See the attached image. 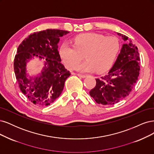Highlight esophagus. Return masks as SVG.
<instances>
[{
  "mask_svg": "<svg viewBox=\"0 0 154 154\" xmlns=\"http://www.w3.org/2000/svg\"><path fill=\"white\" fill-rule=\"evenodd\" d=\"M77 75H78L79 77H82V78H85V77H87L86 75H82V74H77Z\"/></svg>",
  "mask_w": 154,
  "mask_h": 154,
  "instance_id": "34e87169",
  "label": "esophagus"
}]
</instances>
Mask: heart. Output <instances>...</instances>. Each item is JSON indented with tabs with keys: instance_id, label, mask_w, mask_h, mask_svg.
<instances>
[{
	"instance_id": "b5f03b06",
	"label": "heart",
	"mask_w": 154,
	"mask_h": 154,
	"mask_svg": "<svg viewBox=\"0 0 154 154\" xmlns=\"http://www.w3.org/2000/svg\"><path fill=\"white\" fill-rule=\"evenodd\" d=\"M72 43V45L63 44L59 48V55L68 69L75 68L81 72L107 70L111 66L120 48L116 38L96 33L80 34L73 38ZM84 54L87 61L78 65Z\"/></svg>"
}]
</instances>
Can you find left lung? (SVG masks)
Returning a JSON list of instances; mask_svg holds the SVG:
<instances>
[{"label": "left lung", "mask_w": 154, "mask_h": 154, "mask_svg": "<svg viewBox=\"0 0 154 154\" xmlns=\"http://www.w3.org/2000/svg\"><path fill=\"white\" fill-rule=\"evenodd\" d=\"M123 41L120 53L106 75L96 79V85L90 91L97 103L109 106L127 97L135 86L140 74V54L128 38L117 32Z\"/></svg>", "instance_id": "1"}]
</instances>
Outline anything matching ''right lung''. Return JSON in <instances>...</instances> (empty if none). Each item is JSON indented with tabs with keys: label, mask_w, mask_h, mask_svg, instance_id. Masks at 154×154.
<instances>
[{
	"label": "right lung",
	"mask_w": 154,
	"mask_h": 154,
	"mask_svg": "<svg viewBox=\"0 0 154 154\" xmlns=\"http://www.w3.org/2000/svg\"><path fill=\"white\" fill-rule=\"evenodd\" d=\"M66 31L47 29L34 32L22 42L14 59V70L21 91L29 100L40 107L49 106L61 94L70 73L61 64L57 44ZM34 57L45 60L40 74L29 76L26 63Z\"/></svg>",
	"instance_id": "right-lung-1"
}]
</instances>
